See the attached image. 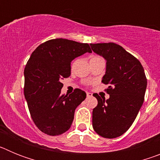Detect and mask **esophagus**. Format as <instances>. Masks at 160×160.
<instances>
[{"instance_id": "1", "label": "esophagus", "mask_w": 160, "mask_h": 160, "mask_svg": "<svg viewBox=\"0 0 160 160\" xmlns=\"http://www.w3.org/2000/svg\"><path fill=\"white\" fill-rule=\"evenodd\" d=\"M87 96L88 98L92 97V94H91V93H90V92H87Z\"/></svg>"}]
</instances>
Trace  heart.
<instances>
[{
	"label": "heart",
	"instance_id": "heart-1",
	"mask_svg": "<svg viewBox=\"0 0 160 160\" xmlns=\"http://www.w3.org/2000/svg\"><path fill=\"white\" fill-rule=\"evenodd\" d=\"M99 59H102V58L99 57H98V56H92V57H90V62H94V61L99 60Z\"/></svg>",
	"mask_w": 160,
	"mask_h": 160
}]
</instances>
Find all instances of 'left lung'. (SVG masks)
I'll list each match as a JSON object with an SVG mask.
<instances>
[{
	"mask_svg": "<svg viewBox=\"0 0 160 160\" xmlns=\"http://www.w3.org/2000/svg\"><path fill=\"white\" fill-rule=\"evenodd\" d=\"M93 51L107 61L102 82L109 85L108 99L98 94L93 110L94 131L103 138L121 136L135 121L144 101L147 78L140 62L113 42L90 44Z\"/></svg>",
	"mask_w": 160,
	"mask_h": 160,
	"instance_id": "1",
	"label": "left lung"
}]
</instances>
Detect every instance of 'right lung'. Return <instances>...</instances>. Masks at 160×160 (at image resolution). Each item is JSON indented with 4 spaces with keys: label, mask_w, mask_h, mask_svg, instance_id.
<instances>
[{
    "label": "right lung",
    "mask_w": 160,
    "mask_h": 160,
    "mask_svg": "<svg viewBox=\"0 0 160 160\" xmlns=\"http://www.w3.org/2000/svg\"><path fill=\"white\" fill-rule=\"evenodd\" d=\"M86 53H92L87 43L57 38L31 54L24 71V94L32 121L45 134L54 136L70 129L75 109L87 97L80 89L61 94V80L70 76L71 62Z\"/></svg>",
    "instance_id": "add662e5"
}]
</instances>
